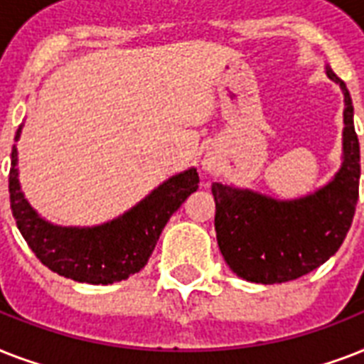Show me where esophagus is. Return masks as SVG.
<instances>
[{
  "instance_id": "1",
  "label": "esophagus",
  "mask_w": 364,
  "mask_h": 364,
  "mask_svg": "<svg viewBox=\"0 0 364 364\" xmlns=\"http://www.w3.org/2000/svg\"><path fill=\"white\" fill-rule=\"evenodd\" d=\"M204 170H208V171H213L215 170V166H217V162L213 159H210V156H208V159H204Z\"/></svg>"
}]
</instances>
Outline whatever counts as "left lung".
<instances>
[{
    "mask_svg": "<svg viewBox=\"0 0 364 364\" xmlns=\"http://www.w3.org/2000/svg\"><path fill=\"white\" fill-rule=\"evenodd\" d=\"M344 156L333 181L296 200H276L249 188L213 183L217 243L230 270L253 283H285L310 274L340 249L359 200L361 154L346 82Z\"/></svg>",
    "mask_w": 364,
    "mask_h": 364,
    "instance_id": "left-lung-1",
    "label": "left lung"
}]
</instances>
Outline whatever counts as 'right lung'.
Wrapping results in <instances>:
<instances>
[{
	"label": "right lung",
	"instance_id": "right-lung-1",
	"mask_svg": "<svg viewBox=\"0 0 364 364\" xmlns=\"http://www.w3.org/2000/svg\"><path fill=\"white\" fill-rule=\"evenodd\" d=\"M18 126L14 141H18ZM18 151L13 145L9 194L22 238L43 264L73 282L107 285L147 264L160 232L191 193L198 188L196 168L170 177L124 215L98 227H58L37 215L18 183Z\"/></svg>",
	"mask_w": 364,
	"mask_h": 364
}]
</instances>
